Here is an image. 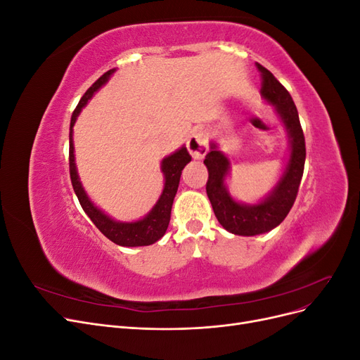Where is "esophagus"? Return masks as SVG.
<instances>
[{"mask_svg":"<svg viewBox=\"0 0 360 360\" xmlns=\"http://www.w3.org/2000/svg\"><path fill=\"white\" fill-rule=\"evenodd\" d=\"M188 150L193 159L201 160L209 151V141L202 130H193L188 139Z\"/></svg>","mask_w":360,"mask_h":360,"instance_id":"esophagus-1","label":"esophagus"}]
</instances>
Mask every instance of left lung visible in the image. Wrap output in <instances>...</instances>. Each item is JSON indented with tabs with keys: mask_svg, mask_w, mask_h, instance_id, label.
I'll list each match as a JSON object with an SVG mask.
<instances>
[{
	"mask_svg": "<svg viewBox=\"0 0 360 360\" xmlns=\"http://www.w3.org/2000/svg\"><path fill=\"white\" fill-rule=\"evenodd\" d=\"M257 69L263 81L261 96L276 108V112L287 129L290 156L284 172L270 193L257 204H242L231 197L225 186V177L230 172V159L217 150L214 143L210 144V151L204 159V165L209 169V180L205 184L207 197L212 202L217 221L226 231L236 236L263 234L271 231L285 219L296 201L307 158L297 108L290 93L266 68L257 63Z\"/></svg>",
	"mask_w": 360,
	"mask_h": 360,
	"instance_id": "obj_1",
	"label": "left lung"
}]
</instances>
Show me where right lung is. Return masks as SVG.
Returning <instances> with one entry per match:
<instances>
[{"label":"right lung","mask_w":360,"mask_h":360,"mask_svg":"<svg viewBox=\"0 0 360 360\" xmlns=\"http://www.w3.org/2000/svg\"><path fill=\"white\" fill-rule=\"evenodd\" d=\"M115 72V69L108 70L103 73L99 79H97L89 90L85 91L82 96V99L79 101L78 106L72 114L70 120V134H69V168H70V180H72V186L73 191L78 197L81 207L86 216L90 217L93 224L99 228L101 233L110 238L111 242L120 246H127V248H135V246H148L158 242L159 238L163 237L165 234L167 228L169 225L171 219V209H172V202L174 197H176L177 189H179V183H180V176L183 168L186 167V163L191 162V155L188 153L186 147L179 148L176 153H172L167 156L162 160L160 169L163 172V177H165V184H163V191L160 198L155 204L153 209H151L143 219L135 221V222H118L114 221L112 217L105 214L101 209L91 202L89 198V195L85 193L78 171H76V163H75V147H73V126L76 118H78L79 112L82 108L86 105L93 94L101 89L102 85L108 82V79L111 78V75Z\"/></svg>","instance_id":"right-lung-1"}]
</instances>
